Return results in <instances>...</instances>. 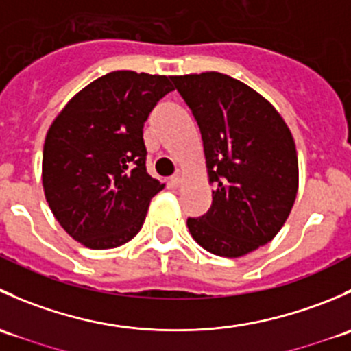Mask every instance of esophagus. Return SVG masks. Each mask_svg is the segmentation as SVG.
<instances>
[{"label":"esophagus","instance_id":"obj_1","mask_svg":"<svg viewBox=\"0 0 351 351\" xmlns=\"http://www.w3.org/2000/svg\"><path fill=\"white\" fill-rule=\"evenodd\" d=\"M182 182H183V173L178 169V171H176L175 175L171 176V183L175 186H180V185H182Z\"/></svg>","mask_w":351,"mask_h":351}]
</instances>
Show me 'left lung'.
Instances as JSON below:
<instances>
[{"instance_id":"left-lung-1","label":"left lung","mask_w":351,"mask_h":351,"mask_svg":"<svg viewBox=\"0 0 351 351\" xmlns=\"http://www.w3.org/2000/svg\"><path fill=\"white\" fill-rule=\"evenodd\" d=\"M204 141L212 205L189 217L192 238L208 253L239 258L278 234L299 189L290 129L274 105L228 74L171 76Z\"/></svg>"}]
</instances>
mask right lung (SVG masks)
I'll use <instances>...</instances> for the list:
<instances>
[{
    "label": "right lung",
    "mask_w": 351,
    "mask_h": 351,
    "mask_svg": "<svg viewBox=\"0 0 351 351\" xmlns=\"http://www.w3.org/2000/svg\"><path fill=\"white\" fill-rule=\"evenodd\" d=\"M169 76L113 71L74 95L45 136L42 185L61 228L91 250L129 243L165 189L146 171L144 122Z\"/></svg>",
    "instance_id": "right-lung-1"
}]
</instances>
